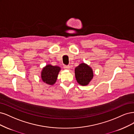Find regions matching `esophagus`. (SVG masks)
<instances>
[{
	"mask_svg": "<svg viewBox=\"0 0 134 134\" xmlns=\"http://www.w3.org/2000/svg\"><path fill=\"white\" fill-rule=\"evenodd\" d=\"M64 68L65 69H69V68H70V66H69V65H64Z\"/></svg>",
	"mask_w": 134,
	"mask_h": 134,
	"instance_id": "esophagus-1",
	"label": "esophagus"
}]
</instances>
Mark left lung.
<instances>
[{"mask_svg":"<svg viewBox=\"0 0 134 134\" xmlns=\"http://www.w3.org/2000/svg\"><path fill=\"white\" fill-rule=\"evenodd\" d=\"M75 75L77 82L82 86L89 84L94 76L92 69L85 63H81L75 68Z\"/></svg>","mask_w":134,"mask_h":134,"instance_id":"obj_1","label":"left lung"}]
</instances>
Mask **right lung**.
I'll return each mask as SVG.
<instances>
[{
  "mask_svg": "<svg viewBox=\"0 0 134 134\" xmlns=\"http://www.w3.org/2000/svg\"><path fill=\"white\" fill-rule=\"evenodd\" d=\"M60 68L58 66L47 65L44 67L41 73L42 80L49 85H53L57 80Z\"/></svg>",
  "mask_w": 134,
  "mask_h": 134,
  "instance_id": "1",
  "label": "right lung"
}]
</instances>
